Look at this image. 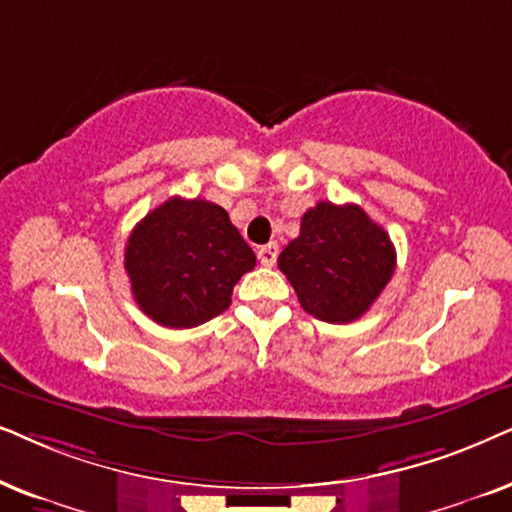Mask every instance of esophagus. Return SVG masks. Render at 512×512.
Masks as SVG:
<instances>
[{"label": "esophagus", "instance_id": "obj_1", "mask_svg": "<svg viewBox=\"0 0 512 512\" xmlns=\"http://www.w3.org/2000/svg\"><path fill=\"white\" fill-rule=\"evenodd\" d=\"M257 257H260V262L264 264V267H274L276 257H278V245L276 243L260 245V248H257Z\"/></svg>", "mask_w": 512, "mask_h": 512}]
</instances>
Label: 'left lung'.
Returning a JSON list of instances; mask_svg holds the SVG:
<instances>
[{"label":"left lung","mask_w":512,"mask_h":512,"mask_svg":"<svg viewBox=\"0 0 512 512\" xmlns=\"http://www.w3.org/2000/svg\"><path fill=\"white\" fill-rule=\"evenodd\" d=\"M299 304L325 323H351L377 302L395 269V248L360 206L320 201L278 255Z\"/></svg>","instance_id":"1"}]
</instances>
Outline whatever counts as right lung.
I'll return each mask as SVG.
<instances>
[{
  "instance_id": "add662e5",
  "label": "right lung",
  "mask_w": 512,
  "mask_h": 512,
  "mask_svg": "<svg viewBox=\"0 0 512 512\" xmlns=\"http://www.w3.org/2000/svg\"><path fill=\"white\" fill-rule=\"evenodd\" d=\"M255 252L227 210L203 199L173 196L135 224L126 271L135 302L154 323L196 327L229 309L231 292Z\"/></svg>"
}]
</instances>
